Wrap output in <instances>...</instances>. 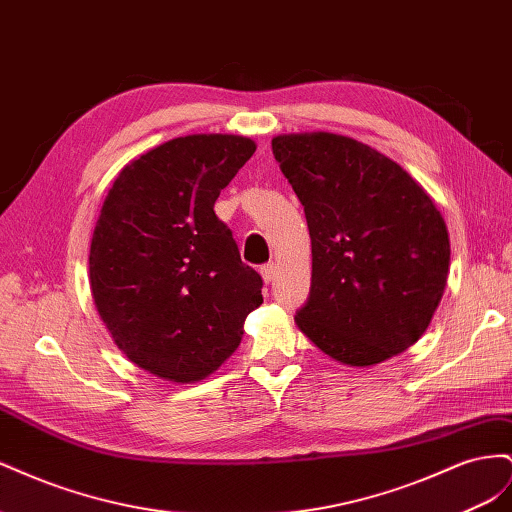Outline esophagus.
Returning a JSON list of instances; mask_svg holds the SVG:
<instances>
[{"instance_id":"34e87169","label":"esophagus","mask_w":512,"mask_h":512,"mask_svg":"<svg viewBox=\"0 0 512 512\" xmlns=\"http://www.w3.org/2000/svg\"><path fill=\"white\" fill-rule=\"evenodd\" d=\"M260 275H262V280H265V284H271L275 280L273 262H269V265H265V267H260Z\"/></svg>"}]
</instances>
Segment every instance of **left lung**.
I'll return each mask as SVG.
<instances>
[{"mask_svg": "<svg viewBox=\"0 0 512 512\" xmlns=\"http://www.w3.org/2000/svg\"><path fill=\"white\" fill-rule=\"evenodd\" d=\"M271 149L312 237V288L294 322L350 367L408 350L429 327L451 262L429 194L397 162L348 136L284 134Z\"/></svg>", "mask_w": 512, "mask_h": 512, "instance_id": "obj_1", "label": "left lung"}]
</instances>
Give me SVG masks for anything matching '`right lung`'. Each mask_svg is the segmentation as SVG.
<instances>
[{
    "label": "right lung",
    "mask_w": 512,
    "mask_h": 512,
    "mask_svg": "<svg viewBox=\"0 0 512 512\" xmlns=\"http://www.w3.org/2000/svg\"><path fill=\"white\" fill-rule=\"evenodd\" d=\"M254 151L245 136L173 138L108 190L91 239V292L119 350L153 376L207 378L262 303V277L213 211Z\"/></svg>",
    "instance_id": "right-lung-1"
}]
</instances>
